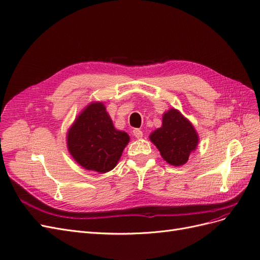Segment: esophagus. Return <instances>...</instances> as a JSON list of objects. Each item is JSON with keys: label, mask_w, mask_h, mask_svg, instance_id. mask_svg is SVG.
<instances>
[{"label": "esophagus", "mask_w": 260, "mask_h": 260, "mask_svg": "<svg viewBox=\"0 0 260 260\" xmlns=\"http://www.w3.org/2000/svg\"><path fill=\"white\" fill-rule=\"evenodd\" d=\"M132 133H133V136H135L137 139H141L143 137V132L141 131L140 129H135L132 131Z\"/></svg>", "instance_id": "obj_1"}]
</instances>
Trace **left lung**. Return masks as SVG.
Wrapping results in <instances>:
<instances>
[{
    "label": "left lung",
    "mask_w": 260,
    "mask_h": 260,
    "mask_svg": "<svg viewBox=\"0 0 260 260\" xmlns=\"http://www.w3.org/2000/svg\"><path fill=\"white\" fill-rule=\"evenodd\" d=\"M162 158L171 166H182L199 144L193 124L178 109L171 108L162 116V125L149 136Z\"/></svg>",
    "instance_id": "obj_1"
}]
</instances>
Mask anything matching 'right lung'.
<instances>
[{
    "label": "right lung",
    "mask_w": 260,
    "mask_h": 260,
    "mask_svg": "<svg viewBox=\"0 0 260 260\" xmlns=\"http://www.w3.org/2000/svg\"><path fill=\"white\" fill-rule=\"evenodd\" d=\"M129 136L115 129L102 102L89 104L67 133V146L73 158L86 170L104 174L116 167Z\"/></svg>",
    "instance_id": "add662e5"
}]
</instances>
